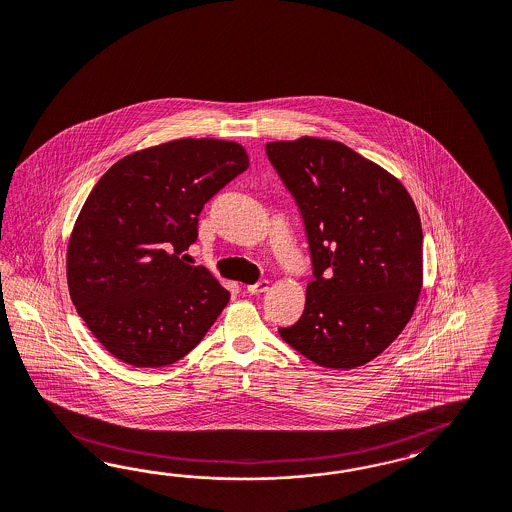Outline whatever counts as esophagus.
Listing matches in <instances>:
<instances>
[{
    "mask_svg": "<svg viewBox=\"0 0 512 512\" xmlns=\"http://www.w3.org/2000/svg\"><path fill=\"white\" fill-rule=\"evenodd\" d=\"M266 289H268V281L266 279H259L257 283L248 285V293H251V295H261Z\"/></svg>",
    "mask_w": 512,
    "mask_h": 512,
    "instance_id": "obj_1",
    "label": "esophagus"
}]
</instances>
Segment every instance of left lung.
Masks as SVG:
<instances>
[{"label":"left lung","instance_id":"left-lung-1","mask_svg":"<svg viewBox=\"0 0 512 512\" xmlns=\"http://www.w3.org/2000/svg\"><path fill=\"white\" fill-rule=\"evenodd\" d=\"M310 244L306 308L279 336L311 362L351 370L398 338L422 287L415 202L385 169L336 140L266 144Z\"/></svg>","mask_w":512,"mask_h":512}]
</instances>
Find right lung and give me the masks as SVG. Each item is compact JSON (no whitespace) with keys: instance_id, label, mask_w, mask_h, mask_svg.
Instances as JSON below:
<instances>
[{"instance_id":"1","label":"right lung","mask_w":512,"mask_h":512,"mask_svg":"<svg viewBox=\"0 0 512 512\" xmlns=\"http://www.w3.org/2000/svg\"><path fill=\"white\" fill-rule=\"evenodd\" d=\"M249 167L229 140L180 139L114 163L84 202L67 248V283L93 336L125 364L186 357L231 293L182 253L204 204Z\"/></svg>"}]
</instances>
